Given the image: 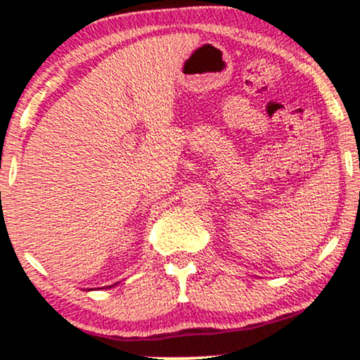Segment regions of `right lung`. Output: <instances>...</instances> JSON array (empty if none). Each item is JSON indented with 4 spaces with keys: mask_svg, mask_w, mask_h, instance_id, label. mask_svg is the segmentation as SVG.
Listing matches in <instances>:
<instances>
[{
    "mask_svg": "<svg viewBox=\"0 0 360 360\" xmlns=\"http://www.w3.org/2000/svg\"><path fill=\"white\" fill-rule=\"evenodd\" d=\"M110 287H114V285H109V289H110Z\"/></svg>",
    "mask_w": 360,
    "mask_h": 360,
    "instance_id": "add662e5",
    "label": "right lung"
}]
</instances>
